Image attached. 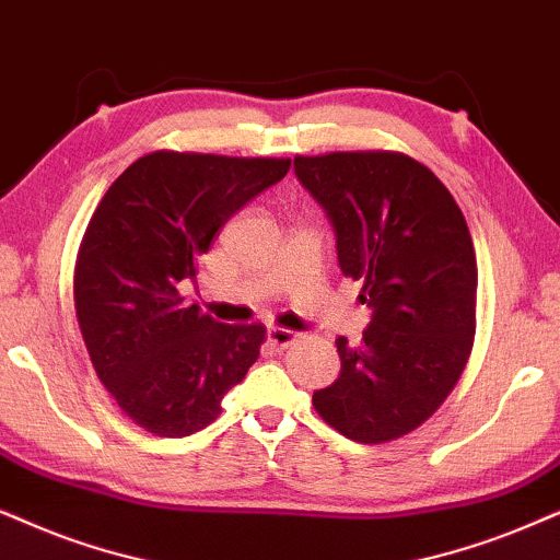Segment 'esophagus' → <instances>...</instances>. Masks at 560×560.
<instances>
[{"label": "esophagus", "mask_w": 560, "mask_h": 560, "mask_svg": "<svg viewBox=\"0 0 560 560\" xmlns=\"http://www.w3.org/2000/svg\"><path fill=\"white\" fill-rule=\"evenodd\" d=\"M296 338H300V332H294L289 328H268V332H266V341L276 346V349H287V346H292Z\"/></svg>", "instance_id": "1"}]
</instances>
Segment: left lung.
Masks as SVG:
<instances>
[{
    "label": "left lung",
    "instance_id": "8db88e82",
    "mask_svg": "<svg viewBox=\"0 0 560 560\" xmlns=\"http://www.w3.org/2000/svg\"><path fill=\"white\" fill-rule=\"evenodd\" d=\"M294 173L372 310L362 343L336 338L341 374L313 406L353 442H390L442 406L470 357L478 266L468 224L444 183L400 152L294 158Z\"/></svg>",
    "mask_w": 560,
    "mask_h": 560
}]
</instances>
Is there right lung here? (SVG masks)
<instances>
[{
  "label": "right lung",
  "mask_w": 560,
  "mask_h": 560,
  "mask_svg": "<svg viewBox=\"0 0 560 560\" xmlns=\"http://www.w3.org/2000/svg\"><path fill=\"white\" fill-rule=\"evenodd\" d=\"M292 160L152 152L118 175L84 232L77 320L92 366L137 427L188 436L245 377L264 325H224L186 302L196 260Z\"/></svg>",
  "instance_id": "1"
}]
</instances>
